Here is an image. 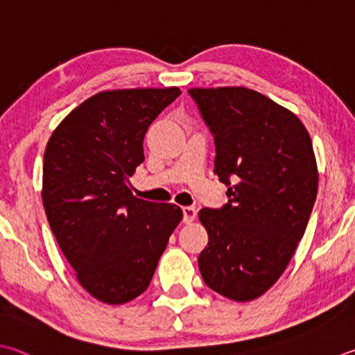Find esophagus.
I'll list each match as a JSON object with an SVG mask.
<instances>
[{
    "instance_id": "34e87169",
    "label": "esophagus",
    "mask_w": 355,
    "mask_h": 355,
    "mask_svg": "<svg viewBox=\"0 0 355 355\" xmlns=\"http://www.w3.org/2000/svg\"><path fill=\"white\" fill-rule=\"evenodd\" d=\"M196 216H197V209L194 208V206H184V208H183V220H184V223L194 222Z\"/></svg>"
}]
</instances>
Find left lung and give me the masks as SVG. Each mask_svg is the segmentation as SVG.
I'll return each instance as SVG.
<instances>
[{
	"mask_svg": "<svg viewBox=\"0 0 355 355\" xmlns=\"http://www.w3.org/2000/svg\"><path fill=\"white\" fill-rule=\"evenodd\" d=\"M189 94L214 135V173L230 197L222 209L198 211L208 233L200 273L225 298L253 301L281 278L304 236L318 191L312 139L298 116L254 89Z\"/></svg>",
	"mask_w": 355,
	"mask_h": 355,
	"instance_id": "8db88e82",
	"label": "left lung"
}]
</instances>
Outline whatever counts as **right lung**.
I'll return each instance as SVG.
<instances>
[{
    "instance_id": "add662e5",
    "label": "right lung",
    "mask_w": 355,
    "mask_h": 355,
    "mask_svg": "<svg viewBox=\"0 0 355 355\" xmlns=\"http://www.w3.org/2000/svg\"><path fill=\"white\" fill-rule=\"evenodd\" d=\"M178 87L108 89L76 107L51 135L42 198L49 227L79 284L105 304L149 287L183 211L138 198L128 188L144 161L153 119Z\"/></svg>"
}]
</instances>
